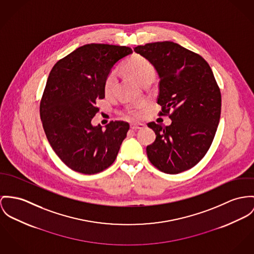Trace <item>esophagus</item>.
I'll use <instances>...</instances> for the list:
<instances>
[{"mask_svg":"<svg viewBox=\"0 0 254 254\" xmlns=\"http://www.w3.org/2000/svg\"><path fill=\"white\" fill-rule=\"evenodd\" d=\"M144 127H145V125H143V124H131V125H130V128H131V129H134V130L142 129V128H144Z\"/></svg>","mask_w":254,"mask_h":254,"instance_id":"1","label":"esophagus"}]
</instances>
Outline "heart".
I'll use <instances>...</instances> for the list:
<instances>
[{"label": "heart", "mask_w": 254, "mask_h": 254, "mask_svg": "<svg viewBox=\"0 0 254 254\" xmlns=\"http://www.w3.org/2000/svg\"><path fill=\"white\" fill-rule=\"evenodd\" d=\"M125 72L133 80H135L137 83L143 84L145 81L149 79L155 78L156 70L154 65L144 57L140 55H132L130 58L127 61V63L124 65ZM116 74L114 72H111L107 75L104 83V91L105 93H110L116 83ZM140 108H131L127 110V115L131 118H138L140 116Z\"/></svg>", "instance_id": "obj_1"}]
</instances>
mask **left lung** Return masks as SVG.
<instances>
[{
  "mask_svg": "<svg viewBox=\"0 0 254 254\" xmlns=\"http://www.w3.org/2000/svg\"><path fill=\"white\" fill-rule=\"evenodd\" d=\"M133 50L156 68L159 115L172 120L167 127L148 124L156 135L147 146L148 158L166 174L189 170L210 149L219 123L221 95L214 73L200 55L172 41L147 43Z\"/></svg>",
  "mask_w": 254,
  "mask_h": 254,
  "instance_id": "1",
  "label": "left lung"
}]
</instances>
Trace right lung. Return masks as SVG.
<instances>
[{
    "label": "right lung",
    "instance_id": "add662e5",
    "mask_svg": "<svg viewBox=\"0 0 254 254\" xmlns=\"http://www.w3.org/2000/svg\"><path fill=\"white\" fill-rule=\"evenodd\" d=\"M132 53L127 46L91 43L60 60L49 73L40 101L46 137L61 160L87 175L108 168L116 159L129 125L110 122L105 129L92 125L97 99L105 98L104 83L119 60Z\"/></svg>",
    "mask_w": 254,
    "mask_h": 254
}]
</instances>
